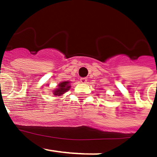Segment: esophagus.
<instances>
[{
    "mask_svg": "<svg viewBox=\"0 0 157 157\" xmlns=\"http://www.w3.org/2000/svg\"><path fill=\"white\" fill-rule=\"evenodd\" d=\"M80 82H82V83H86L87 78H80Z\"/></svg>",
    "mask_w": 157,
    "mask_h": 157,
    "instance_id": "esophagus-1",
    "label": "esophagus"
}]
</instances>
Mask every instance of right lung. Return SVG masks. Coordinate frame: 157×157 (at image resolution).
<instances>
[{
  "instance_id": "1",
  "label": "right lung",
  "mask_w": 157,
  "mask_h": 157,
  "mask_svg": "<svg viewBox=\"0 0 157 157\" xmlns=\"http://www.w3.org/2000/svg\"><path fill=\"white\" fill-rule=\"evenodd\" d=\"M69 82H63L62 83L59 84V85H58V87H59V88H57V89L54 90V94L57 95V96H60L63 94L67 92V90L69 89V88H70V86L69 85Z\"/></svg>"
}]
</instances>
